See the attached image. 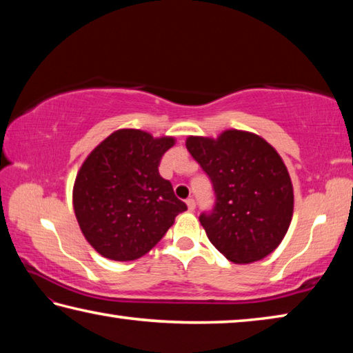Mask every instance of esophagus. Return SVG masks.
Returning <instances> with one entry per match:
<instances>
[{
	"instance_id": "esophagus-1",
	"label": "esophagus",
	"mask_w": 353,
	"mask_h": 353,
	"mask_svg": "<svg viewBox=\"0 0 353 353\" xmlns=\"http://www.w3.org/2000/svg\"><path fill=\"white\" fill-rule=\"evenodd\" d=\"M186 205H188L189 211H194V209H195V200L194 199H188L186 200Z\"/></svg>"
}]
</instances>
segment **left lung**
<instances>
[{
	"instance_id": "1",
	"label": "left lung",
	"mask_w": 353,
	"mask_h": 353,
	"mask_svg": "<svg viewBox=\"0 0 353 353\" xmlns=\"http://www.w3.org/2000/svg\"><path fill=\"white\" fill-rule=\"evenodd\" d=\"M186 147L212 181L215 205L200 215L211 243L234 263L271 254L293 217V184L279 153L240 130L217 139L189 136Z\"/></svg>"
}]
</instances>
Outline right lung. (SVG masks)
<instances>
[{"instance_id":"1","label":"right lung","mask_w":353,"mask_h":353,"mask_svg":"<svg viewBox=\"0 0 353 353\" xmlns=\"http://www.w3.org/2000/svg\"><path fill=\"white\" fill-rule=\"evenodd\" d=\"M175 139L142 130L111 133L80 167L72 190L74 212L85 239L99 254L128 262L147 254L186 203L159 175L163 154Z\"/></svg>"}]
</instances>
